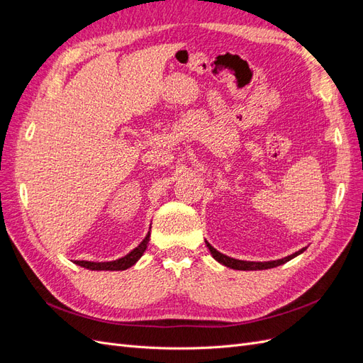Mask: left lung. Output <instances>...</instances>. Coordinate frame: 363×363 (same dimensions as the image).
<instances>
[{"mask_svg": "<svg viewBox=\"0 0 363 363\" xmlns=\"http://www.w3.org/2000/svg\"><path fill=\"white\" fill-rule=\"evenodd\" d=\"M206 244H207L208 250H211L212 256H213L219 263H223V265H225V267H228V268H232V269H240V271H256V269H268V268L279 267V265H283V263L289 262V260L294 259L295 256L301 255V252L306 250V248H303V250H300V251L294 252V255H291V256H288V257L279 259V260H271V262H247V260H238V259H233V257H228V256L223 255V252L216 251L208 242H206Z\"/></svg>", "mask_w": 363, "mask_h": 363, "instance_id": "obj_1", "label": "left lung"}]
</instances>
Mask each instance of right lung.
Segmentation results:
<instances>
[{
	"label": "right lung",
	"instance_id": "obj_1",
	"mask_svg": "<svg viewBox=\"0 0 363 363\" xmlns=\"http://www.w3.org/2000/svg\"><path fill=\"white\" fill-rule=\"evenodd\" d=\"M148 240H150V232L145 236V239L142 240V242L135 248L131 250L127 256L121 257L118 260H112V262H87V260H75L74 263L77 265H80L83 268L87 269H92V271H124L130 267H133L135 263L140 259V256L144 255V251L147 250L148 245Z\"/></svg>",
	"mask_w": 363,
	"mask_h": 363
}]
</instances>
